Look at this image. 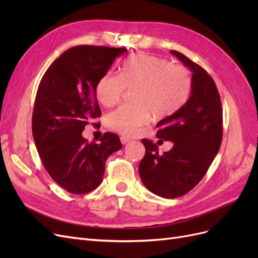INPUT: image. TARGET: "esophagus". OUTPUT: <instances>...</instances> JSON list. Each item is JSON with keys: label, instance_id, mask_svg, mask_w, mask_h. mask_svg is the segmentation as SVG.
<instances>
[{"label": "esophagus", "instance_id": "1", "mask_svg": "<svg viewBox=\"0 0 258 258\" xmlns=\"http://www.w3.org/2000/svg\"><path fill=\"white\" fill-rule=\"evenodd\" d=\"M120 141H121L122 144H127V143H129L131 141V140L129 138H126V137H121L120 138Z\"/></svg>", "mask_w": 258, "mask_h": 258}]
</instances>
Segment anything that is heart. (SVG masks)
<instances>
[{"instance_id": "b5f03b06", "label": "heart", "mask_w": 258, "mask_h": 258, "mask_svg": "<svg viewBox=\"0 0 258 258\" xmlns=\"http://www.w3.org/2000/svg\"><path fill=\"white\" fill-rule=\"evenodd\" d=\"M134 88L131 100L106 116V126L122 136H136L151 120L173 115L185 105L191 92L187 69L146 53L129 57L120 73L106 72L96 86V97L104 106L119 102L124 90Z\"/></svg>"}]
</instances>
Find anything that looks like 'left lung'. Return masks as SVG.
Listing matches in <instances>:
<instances>
[{"instance_id":"1","label":"left lung","mask_w":258,"mask_h":258,"mask_svg":"<svg viewBox=\"0 0 258 258\" xmlns=\"http://www.w3.org/2000/svg\"><path fill=\"white\" fill-rule=\"evenodd\" d=\"M171 53L192 73L190 97L181 110L156 124L159 141L173 142V147L160 155L156 143L141 140L145 155L139 165L146 188L168 199L183 196L201 181L223 138L222 102L213 79L183 53Z\"/></svg>"}]
</instances>
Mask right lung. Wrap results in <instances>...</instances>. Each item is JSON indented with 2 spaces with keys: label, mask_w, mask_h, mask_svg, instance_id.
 Masks as SVG:
<instances>
[{
  "label": "right lung",
  "mask_w": 258,
  "mask_h": 258,
  "mask_svg": "<svg viewBox=\"0 0 258 258\" xmlns=\"http://www.w3.org/2000/svg\"><path fill=\"white\" fill-rule=\"evenodd\" d=\"M124 51L75 46L52 62L38 85L32 115L34 142L46 171L71 194L96 189L103 179L108 156L122 146L118 136L111 132H105L99 144L89 143L82 132L101 116L98 81Z\"/></svg>",
  "instance_id": "add662e5"
}]
</instances>
